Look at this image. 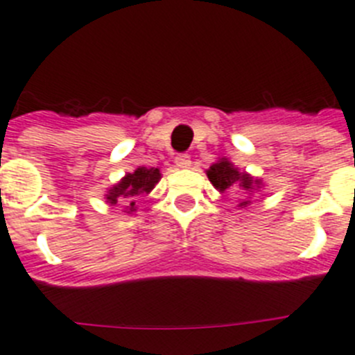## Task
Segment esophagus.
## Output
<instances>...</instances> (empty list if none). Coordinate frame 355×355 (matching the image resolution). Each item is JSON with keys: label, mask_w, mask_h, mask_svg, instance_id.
<instances>
[{"label": "esophagus", "mask_w": 355, "mask_h": 355, "mask_svg": "<svg viewBox=\"0 0 355 355\" xmlns=\"http://www.w3.org/2000/svg\"><path fill=\"white\" fill-rule=\"evenodd\" d=\"M175 166H177V168H180V170H187V168L191 166V157L185 154L178 155V157L175 159Z\"/></svg>", "instance_id": "1"}]
</instances>
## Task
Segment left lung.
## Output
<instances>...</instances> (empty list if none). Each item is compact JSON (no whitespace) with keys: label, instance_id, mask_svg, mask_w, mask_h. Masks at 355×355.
Wrapping results in <instances>:
<instances>
[{"label":"left lung","instance_id":"left-lung-1","mask_svg":"<svg viewBox=\"0 0 355 355\" xmlns=\"http://www.w3.org/2000/svg\"><path fill=\"white\" fill-rule=\"evenodd\" d=\"M210 184L216 187L219 193H230V191H239L242 200H239L241 209L251 205L253 194H258L263 189V180L258 177L249 175L248 171H241L230 159L219 157L209 170H207Z\"/></svg>","mask_w":355,"mask_h":355}]
</instances>
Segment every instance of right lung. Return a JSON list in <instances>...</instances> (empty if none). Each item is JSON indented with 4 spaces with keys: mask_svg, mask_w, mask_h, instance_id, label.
<instances>
[{
    "mask_svg": "<svg viewBox=\"0 0 355 355\" xmlns=\"http://www.w3.org/2000/svg\"><path fill=\"white\" fill-rule=\"evenodd\" d=\"M161 180V170L159 168H145L139 166L132 173H125L114 185H111L110 189L106 191L104 198L110 205H116L122 203L125 205L123 212L132 214L136 212V201L138 196L143 194H150L155 185Z\"/></svg>",
    "mask_w": 355,
    "mask_h": 355,
    "instance_id": "obj_1",
    "label": "right lung"
}]
</instances>
